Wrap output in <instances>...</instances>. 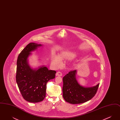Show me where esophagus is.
Returning <instances> with one entry per match:
<instances>
[{
    "instance_id": "obj_1",
    "label": "esophagus",
    "mask_w": 120,
    "mask_h": 120,
    "mask_svg": "<svg viewBox=\"0 0 120 120\" xmlns=\"http://www.w3.org/2000/svg\"><path fill=\"white\" fill-rule=\"evenodd\" d=\"M56 76H62V73L60 71H58L56 74Z\"/></svg>"
}]
</instances>
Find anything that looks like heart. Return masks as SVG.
<instances>
[{"instance_id": "obj_1", "label": "heart", "mask_w": 120, "mask_h": 120, "mask_svg": "<svg viewBox=\"0 0 120 120\" xmlns=\"http://www.w3.org/2000/svg\"><path fill=\"white\" fill-rule=\"evenodd\" d=\"M75 56V54L72 52L67 51L61 53L60 57L57 55H53L52 57V61L54 65L57 67H59L62 64V60L61 59H71Z\"/></svg>"}]
</instances>
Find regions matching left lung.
Listing matches in <instances>:
<instances>
[{"mask_svg":"<svg viewBox=\"0 0 120 120\" xmlns=\"http://www.w3.org/2000/svg\"><path fill=\"white\" fill-rule=\"evenodd\" d=\"M76 70L71 71L63 77V97L65 100L71 104H80L90 100L95 96L99 84L86 88L80 86L75 78Z\"/></svg>","mask_w":120,"mask_h":120,"instance_id":"left-lung-1","label":"left lung"}]
</instances>
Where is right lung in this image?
<instances>
[{
	"instance_id": "obj_1",
	"label": "right lung",
	"mask_w": 120,
	"mask_h": 120,
	"mask_svg": "<svg viewBox=\"0 0 120 120\" xmlns=\"http://www.w3.org/2000/svg\"><path fill=\"white\" fill-rule=\"evenodd\" d=\"M41 45L29 43L19 54L17 62L16 82L24 99L31 103H38L46 96V85L54 79L56 71L49 70L46 67L37 70L31 68L27 59L30 52L36 49Z\"/></svg>"
}]
</instances>
